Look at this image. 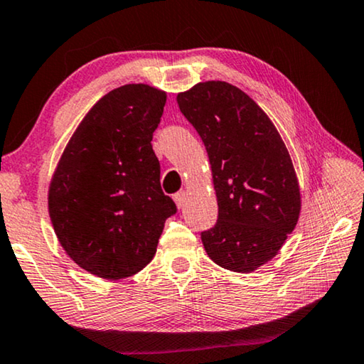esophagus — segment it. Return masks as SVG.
I'll return each mask as SVG.
<instances>
[{"label": "esophagus", "instance_id": "obj_1", "mask_svg": "<svg viewBox=\"0 0 364 364\" xmlns=\"http://www.w3.org/2000/svg\"><path fill=\"white\" fill-rule=\"evenodd\" d=\"M173 199H175L178 208H183L184 203H186V191H178Z\"/></svg>", "mask_w": 364, "mask_h": 364}]
</instances>
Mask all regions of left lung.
I'll return each mask as SVG.
<instances>
[{"mask_svg": "<svg viewBox=\"0 0 364 364\" xmlns=\"http://www.w3.org/2000/svg\"><path fill=\"white\" fill-rule=\"evenodd\" d=\"M211 163L218 223L201 232L209 257L249 274L275 257L300 214V188L267 114L228 82H199L176 97Z\"/></svg>", "mask_w": 364, "mask_h": 364, "instance_id": "1", "label": "left lung"}]
</instances>
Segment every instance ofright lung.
I'll return each mask as SVG.
<instances>
[{
  "label": "right lung",
  "instance_id": "1",
  "mask_svg": "<svg viewBox=\"0 0 364 364\" xmlns=\"http://www.w3.org/2000/svg\"><path fill=\"white\" fill-rule=\"evenodd\" d=\"M165 104V92L145 84L109 92L80 122L54 171L48 203L55 235L97 277L140 272L176 213L151 146Z\"/></svg>",
  "mask_w": 364,
  "mask_h": 364
}]
</instances>
